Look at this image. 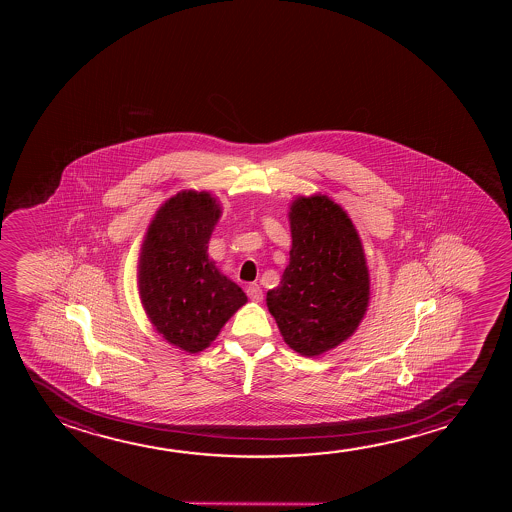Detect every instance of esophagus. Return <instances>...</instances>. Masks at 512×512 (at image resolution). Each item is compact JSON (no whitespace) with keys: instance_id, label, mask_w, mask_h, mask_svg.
Returning a JSON list of instances; mask_svg holds the SVG:
<instances>
[{"instance_id":"1","label":"esophagus","mask_w":512,"mask_h":512,"mask_svg":"<svg viewBox=\"0 0 512 512\" xmlns=\"http://www.w3.org/2000/svg\"><path fill=\"white\" fill-rule=\"evenodd\" d=\"M246 294H248V297H250L252 301H262V288H260L259 285H257V283H252V285H248V288H246Z\"/></svg>"}]
</instances>
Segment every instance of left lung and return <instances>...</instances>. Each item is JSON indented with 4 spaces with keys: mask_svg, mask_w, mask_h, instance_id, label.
<instances>
[{
    "mask_svg": "<svg viewBox=\"0 0 512 512\" xmlns=\"http://www.w3.org/2000/svg\"><path fill=\"white\" fill-rule=\"evenodd\" d=\"M292 248L280 285L267 292L269 313L292 350L318 357L353 336L369 306L364 246L346 211L327 196L290 206Z\"/></svg>",
    "mask_w": 512,
    "mask_h": 512,
    "instance_id": "left-lung-1",
    "label": "left lung"
}]
</instances>
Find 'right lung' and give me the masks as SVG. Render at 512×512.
Returning <instances> with one entry per match:
<instances>
[{
	"instance_id": "1",
	"label": "right lung",
	"mask_w": 512,
	"mask_h": 512,
	"mask_svg": "<svg viewBox=\"0 0 512 512\" xmlns=\"http://www.w3.org/2000/svg\"><path fill=\"white\" fill-rule=\"evenodd\" d=\"M220 213L210 192L182 190L155 213L141 246V304L155 330L187 353L208 348L248 301L208 257Z\"/></svg>"
}]
</instances>
